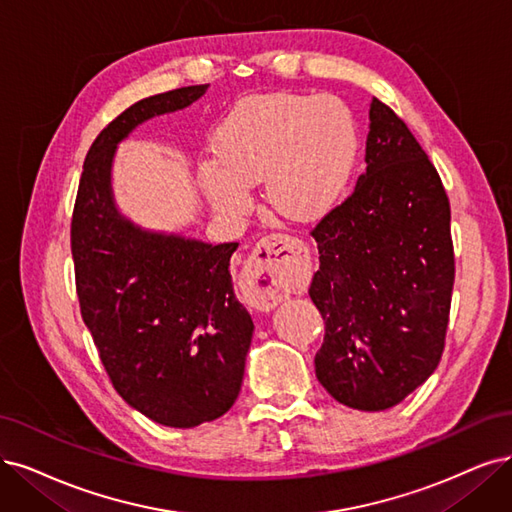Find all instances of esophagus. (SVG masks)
Instances as JSON below:
<instances>
[{
    "mask_svg": "<svg viewBox=\"0 0 512 512\" xmlns=\"http://www.w3.org/2000/svg\"><path fill=\"white\" fill-rule=\"evenodd\" d=\"M306 244L287 234L261 238L242 272V291L251 306L270 310L289 297L308 270Z\"/></svg>",
    "mask_w": 512,
    "mask_h": 512,
    "instance_id": "1",
    "label": "esophagus"
}]
</instances>
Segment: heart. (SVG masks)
Masks as SVG:
<instances>
[{
	"label": "heart",
	"mask_w": 512,
	"mask_h": 512,
	"mask_svg": "<svg viewBox=\"0 0 512 512\" xmlns=\"http://www.w3.org/2000/svg\"><path fill=\"white\" fill-rule=\"evenodd\" d=\"M217 149L221 158L204 164V179L221 208L242 211L246 181L268 175L276 211L306 221L325 215L346 189L358 128L348 105L329 94H259L227 113Z\"/></svg>",
	"instance_id": "1"
}]
</instances>
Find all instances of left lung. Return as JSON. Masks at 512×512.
Masks as SVG:
<instances>
[{
	"label": "left lung",
	"mask_w": 512,
	"mask_h": 512,
	"mask_svg": "<svg viewBox=\"0 0 512 512\" xmlns=\"http://www.w3.org/2000/svg\"><path fill=\"white\" fill-rule=\"evenodd\" d=\"M367 170L316 223L310 297L325 320L318 382L346 407L399 405L437 369L456 259L437 168L407 124L371 101Z\"/></svg>",
	"instance_id": "8db88e82"
}]
</instances>
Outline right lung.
Segmentation results:
<instances>
[{
    "label": "right lung",
    "instance_id": "1",
    "mask_svg": "<svg viewBox=\"0 0 512 512\" xmlns=\"http://www.w3.org/2000/svg\"><path fill=\"white\" fill-rule=\"evenodd\" d=\"M206 84L130 105L90 145L71 217L80 312L116 392L145 418L194 428L230 411L253 337L236 299L238 242L141 230L111 194L116 145L145 120L198 101Z\"/></svg>",
    "mask_w": 512,
    "mask_h": 512
}]
</instances>
